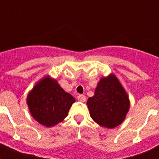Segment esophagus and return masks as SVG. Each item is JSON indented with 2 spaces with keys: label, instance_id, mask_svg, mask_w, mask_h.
<instances>
[{
  "label": "esophagus",
  "instance_id": "34e87169",
  "mask_svg": "<svg viewBox=\"0 0 159 159\" xmlns=\"http://www.w3.org/2000/svg\"><path fill=\"white\" fill-rule=\"evenodd\" d=\"M77 99H78L79 101H80V102H85L86 101V97L83 95H79L78 97H77Z\"/></svg>",
  "mask_w": 159,
  "mask_h": 159
}]
</instances>
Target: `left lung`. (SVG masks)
Returning a JSON list of instances; mask_svg holds the SVG:
<instances>
[{"label":"left lung","mask_w":159,"mask_h":159,"mask_svg":"<svg viewBox=\"0 0 159 159\" xmlns=\"http://www.w3.org/2000/svg\"><path fill=\"white\" fill-rule=\"evenodd\" d=\"M87 104L95 123L112 129L125 120L130 109V99L117 76L111 73L100 79L94 95L88 98Z\"/></svg>","instance_id":"left-lung-1"}]
</instances>
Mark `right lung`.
Segmentation results:
<instances>
[{
  "label": "right lung",
  "instance_id": "add662e5",
  "mask_svg": "<svg viewBox=\"0 0 159 159\" xmlns=\"http://www.w3.org/2000/svg\"><path fill=\"white\" fill-rule=\"evenodd\" d=\"M75 102V98L48 75L38 81L27 95V104L32 116L47 127L61 123Z\"/></svg>",
  "mask_w": 159,
  "mask_h": 159
}]
</instances>
